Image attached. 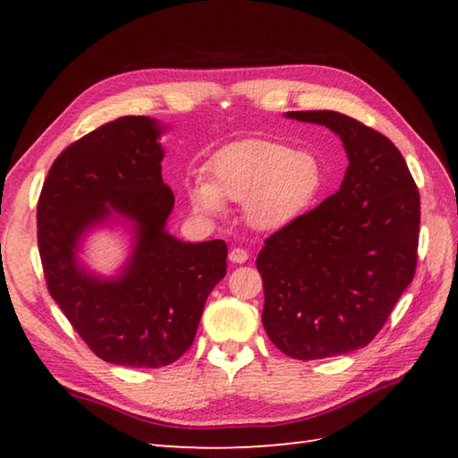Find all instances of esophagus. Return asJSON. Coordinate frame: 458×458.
<instances>
[{
	"label": "esophagus",
	"mask_w": 458,
	"mask_h": 458,
	"mask_svg": "<svg viewBox=\"0 0 458 458\" xmlns=\"http://www.w3.org/2000/svg\"><path fill=\"white\" fill-rule=\"evenodd\" d=\"M228 258H230L232 264H246L250 256H248V251H246V250H242V248H232Z\"/></svg>",
	"instance_id": "1"
}]
</instances>
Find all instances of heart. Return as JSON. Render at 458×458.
Here are the masks:
<instances>
[{
    "label": "heart",
    "instance_id": "heart-1",
    "mask_svg": "<svg viewBox=\"0 0 458 458\" xmlns=\"http://www.w3.org/2000/svg\"><path fill=\"white\" fill-rule=\"evenodd\" d=\"M327 174L317 153L266 140H242L212 155L204 181L187 184L191 210L204 220L220 218L226 204H244L256 232L274 234L293 226L315 207Z\"/></svg>",
    "mask_w": 458,
    "mask_h": 458
}]
</instances>
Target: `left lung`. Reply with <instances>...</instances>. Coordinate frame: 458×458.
<instances>
[{
	"label": "left lung",
	"instance_id": "8db88e82",
	"mask_svg": "<svg viewBox=\"0 0 458 458\" xmlns=\"http://www.w3.org/2000/svg\"><path fill=\"white\" fill-rule=\"evenodd\" d=\"M325 125L344 145L340 189L258 254L266 333L281 352L318 360L364 348L413 281L420 191L400 149L330 110L285 112Z\"/></svg>",
	"mask_w": 458,
	"mask_h": 458
}]
</instances>
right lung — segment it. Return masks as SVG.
<instances>
[{"label": "right lung", "instance_id": "right-lung-1", "mask_svg": "<svg viewBox=\"0 0 458 458\" xmlns=\"http://www.w3.org/2000/svg\"><path fill=\"white\" fill-rule=\"evenodd\" d=\"M167 123L123 115L58 155L37 207L48 293L92 352L115 366L161 368L192 344L210 291L226 276L224 240L167 230L174 197L161 177ZM114 229L129 256L114 275L85 264L83 242Z\"/></svg>", "mask_w": 458, "mask_h": 458}]
</instances>
